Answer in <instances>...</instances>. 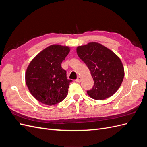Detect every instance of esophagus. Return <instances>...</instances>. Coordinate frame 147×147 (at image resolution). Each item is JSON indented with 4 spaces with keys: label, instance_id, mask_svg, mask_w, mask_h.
Instances as JSON below:
<instances>
[{
    "label": "esophagus",
    "instance_id": "34e87169",
    "mask_svg": "<svg viewBox=\"0 0 147 147\" xmlns=\"http://www.w3.org/2000/svg\"><path fill=\"white\" fill-rule=\"evenodd\" d=\"M82 81V77H80V76H78V77H77V78L75 80V82H78V83H80Z\"/></svg>",
    "mask_w": 147,
    "mask_h": 147
}]
</instances>
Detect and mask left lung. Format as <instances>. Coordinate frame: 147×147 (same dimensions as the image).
Returning <instances> with one entry per match:
<instances>
[{"label": "left lung", "instance_id": "1", "mask_svg": "<svg viewBox=\"0 0 147 147\" xmlns=\"http://www.w3.org/2000/svg\"><path fill=\"white\" fill-rule=\"evenodd\" d=\"M78 57L90 69L94 86L87 91L96 100H104L113 95L121 86L124 76L122 62L114 52L97 42L77 48Z\"/></svg>", "mask_w": 147, "mask_h": 147}]
</instances>
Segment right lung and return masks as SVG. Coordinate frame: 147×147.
I'll list each match as a JSON object with an SVG mask.
<instances>
[{
  "mask_svg": "<svg viewBox=\"0 0 147 147\" xmlns=\"http://www.w3.org/2000/svg\"><path fill=\"white\" fill-rule=\"evenodd\" d=\"M67 46L51 45L30 61L25 74L26 83L35 99L43 104L53 105L63 101L68 94L71 80L61 63L70 52Z\"/></svg>",
  "mask_w": 147,
  "mask_h": 147,
  "instance_id": "obj_1",
  "label": "right lung"
}]
</instances>
